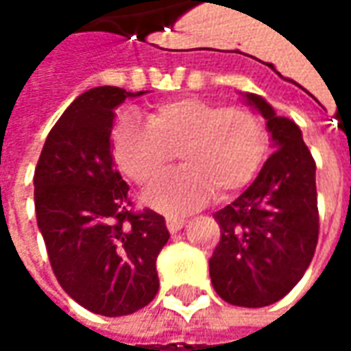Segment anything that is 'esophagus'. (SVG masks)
I'll return each mask as SVG.
<instances>
[{"mask_svg": "<svg viewBox=\"0 0 351 351\" xmlns=\"http://www.w3.org/2000/svg\"><path fill=\"white\" fill-rule=\"evenodd\" d=\"M184 223H186V220H184V218H178V216H167V218H165V226H167V229L171 233L180 231V229L184 228Z\"/></svg>", "mask_w": 351, "mask_h": 351, "instance_id": "34e87169", "label": "esophagus"}]
</instances>
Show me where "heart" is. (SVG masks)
<instances>
[{"instance_id": "b5f03b06", "label": "heart", "mask_w": 351, "mask_h": 351, "mask_svg": "<svg viewBox=\"0 0 351 351\" xmlns=\"http://www.w3.org/2000/svg\"><path fill=\"white\" fill-rule=\"evenodd\" d=\"M112 152L118 167L141 186L158 180L175 160L176 169L146 191V203L161 213L195 210L216 191L229 197L263 163L267 135L258 114L241 105L180 97L154 107L146 123L123 116L116 123Z\"/></svg>"}]
</instances>
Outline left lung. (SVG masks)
<instances>
[{
  "label": "left lung",
  "mask_w": 351,
  "mask_h": 351,
  "mask_svg": "<svg viewBox=\"0 0 351 351\" xmlns=\"http://www.w3.org/2000/svg\"><path fill=\"white\" fill-rule=\"evenodd\" d=\"M244 97L267 120L274 152L248 190L214 214L221 237L208 269L223 301L259 308L289 293L314 258L319 233L316 161L297 123L276 116L256 93Z\"/></svg>",
  "instance_id": "left-lung-1"
}]
</instances>
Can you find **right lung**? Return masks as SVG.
I'll use <instances>...</instances> for the list:
<instances>
[{
	"label": "right lung",
	"mask_w": 351,
	"mask_h": 351,
	"mask_svg": "<svg viewBox=\"0 0 351 351\" xmlns=\"http://www.w3.org/2000/svg\"><path fill=\"white\" fill-rule=\"evenodd\" d=\"M145 92L99 86L73 101L50 130L35 167V214L65 293L99 316H128L152 301L165 218L133 210L110 152L114 108Z\"/></svg>",
	"instance_id": "add662e5"
}]
</instances>
